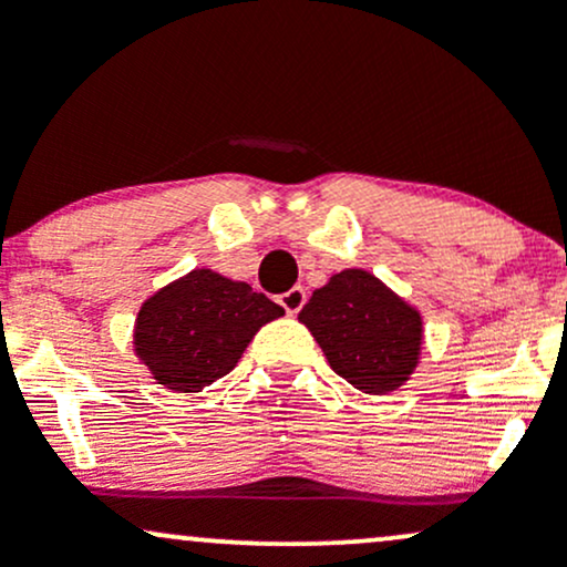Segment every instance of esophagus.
<instances>
[{
    "mask_svg": "<svg viewBox=\"0 0 567 567\" xmlns=\"http://www.w3.org/2000/svg\"><path fill=\"white\" fill-rule=\"evenodd\" d=\"M279 303H282V309L288 311V315H298L306 303L303 288H290L288 292H282V296H279Z\"/></svg>",
    "mask_w": 567,
    "mask_h": 567,
    "instance_id": "obj_1",
    "label": "esophagus"
}]
</instances>
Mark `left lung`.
I'll return each mask as SVG.
<instances>
[{
	"label": "left lung",
	"mask_w": 567,
	"mask_h": 567,
	"mask_svg": "<svg viewBox=\"0 0 567 567\" xmlns=\"http://www.w3.org/2000/svg\"><path fill=\"white\" fill-rule=\"evenodd\" d=\"M330 368L365 394L400 389L421 357L424 320L379 277L343 269L311 292L298 315Z\"/></svg>",
	"instance_id": "left-lung-1"
}]
</instances>
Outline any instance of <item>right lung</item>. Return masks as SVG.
I'll return each mask as SVG.
<instances>
[{"label": "right lung", "instance_id": "1", "mask_svg": "<svg viewBox=\"0 0 567 567\" xmlns=\"http://www.w3.org/2000/svg\"><path fill=\"white\" fill-rule=\"evenodd\" d=\"M285 309L247 282L194 269L146 298L135 320V354L173 392H202L224 379L247 343Z\"/></svg>", "mask_w": 567, "mask_h": 567}]
</instances>
